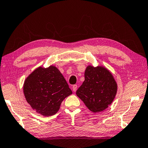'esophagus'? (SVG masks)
Listing matches in <instances>:
<instances>
[{
    "instance_id": "1",
    "label": "esophagus",
    "mask_w": 148,
    "mask_h": 148,
    "mask_svg": "<svg viewBox=\"0 0 148 148\" xmlns=\"http://www.w3.org/2000/svg\"><path fill=\"white\" fill-rule=\"evenodd\" d=\"M77 90V84H75L73 86V90L74 92H75Z\"/></svg>"
}]
</instances>
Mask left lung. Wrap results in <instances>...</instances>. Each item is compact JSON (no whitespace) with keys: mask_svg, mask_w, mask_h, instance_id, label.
<instances>
[{"mask_svg":"<svg viewBox=\"0 0 148 148\" xmlns=\"http://www.w3.org/2000/svg\"><path fill=\"white\" fill-rule=\"evenodd\" d=\"M84 77V81L76 92L77 95L93 112L104 110L113 102L117 91L112 75L103 67L89 66Z\"/></svg>","mask_w":148,"mask_h":148,"instance_id":"8db88e82","label":"left lung"}]
</instances>
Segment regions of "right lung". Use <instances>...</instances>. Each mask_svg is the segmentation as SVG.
<instances>
[{
  "label": "right lung",
  "mask_w": 148,
  "mask_h": 148,
  "mask_svg": "<svg viewBox=\"0 0 148 148\" xmlns=\"http://www.w3.org/2000/svg\"><path fill=\"white\" fill-rule=\"evenodd\" d=\"M23 90L32 108L46 116L56 114L64 99L72 94L64 77L53 66L36 69L25 80Z\"/></svg>",
  "instance_id": "right-lung-1"
}]
</instances>
